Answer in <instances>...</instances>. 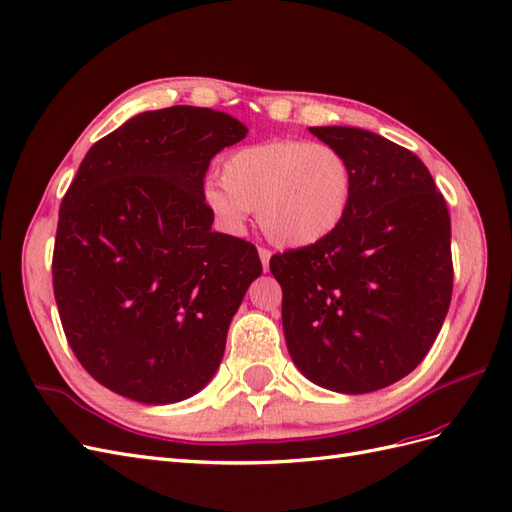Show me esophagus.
<instances>
[{"instance_id": "obj_1", "label": "esophagus", "mask_w": 512, "mask_h": 512, "mask_svg": "<svg viewBox=\"0 0 512 512\" xmlns=\"http://www.w3.org/2000/svg\"><path fill=\"white\" fill-rule=\"evenodd\" d=\"M258 256H260V262H262V269H269V260H271V250H267V247H258Z\"/></svg>"}]
</instances>
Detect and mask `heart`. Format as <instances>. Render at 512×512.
I'll return each instance as SVG.
<instances>
[{"label": "heart", "instance_id": "obj_1", "mask_svg": "<svg viewBox=\"0 0 512 512\" xmlns=\"http://www.w3.org/2000/svg\"><path fill=\"white\" fill-rule=\"evenodd\" d=\"M222 183L207 181L203 200L228 230H241L258 209L265 235L284 247L327 239L346 218L352 168L342 151L324 143L280 138L232 151Z\"/></svg>", "mask_w": 512, "mask_h": 512}]
</instances>
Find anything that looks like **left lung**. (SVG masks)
Here are the masks:
<instances>
[{"label": "left lung", "instance_id": "obj_1", "mask_svg": "<svg viewBox=\"0 0 512 512\" xmlns=\"http://www.w3.org/2000/svg\"><path fill=\"white\" fill-rule=\"evenodd\" d=\"M352 168L346 218L275 254L288 352L322 389H384L425 359L453 294L451 215L412 151L361 128H309Z\"/></svg>", "mask_w": 512, "mask_h": 512}]
</instances>
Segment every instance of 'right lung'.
Segmentation results:
<instances>
[{
  "label": "right lung",
  "mask_w": 512,
  "mask_h": 512,
  "mask_svg": "<svg viewBox=\"0 0 512 512\" xmlns=\"http://www.w3.org/2000/svg\"><path fill=\"white\" fill-rule=\"evenodd\" d=\"M245 134L211 108L141 113L87 151L61 200V327L87 374L113 393L175 404L218 371L262 265L250 241L211 230L203 183L215 153Z\"/></svg>",
  "instance_id": "1"
}]
</instances>
